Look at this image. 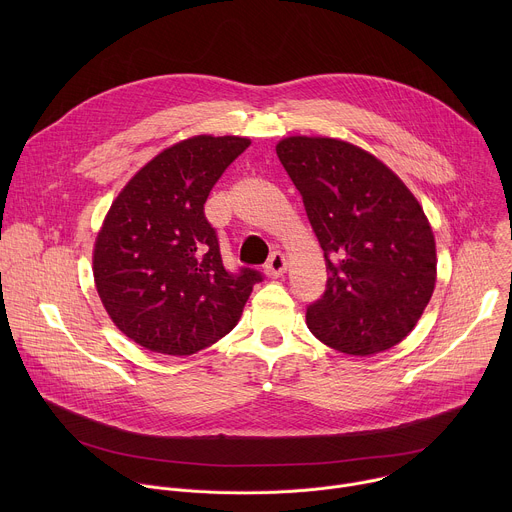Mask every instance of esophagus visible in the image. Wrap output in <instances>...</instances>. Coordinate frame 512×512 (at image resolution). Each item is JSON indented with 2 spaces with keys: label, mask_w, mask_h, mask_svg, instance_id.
Wrapping results in <instances>:
<instances>
[{
  "label": "esophagus",
  "mask_w": 512,
  "mask_h": 512,
  "mask_svg": "<svg viewBox=\"0 0 512 512\" xmlns=\"http://www.w3.org/2000/svg\"><path fill=\"white\" fill-rule=\"evenodd\" d=\"M285 271H287V259H285L283 253L275 251V253L269 257L267 265H265V273H267L269 277H281Z\"/></svg>",
  "instance_id": "1"
}]
</instances>
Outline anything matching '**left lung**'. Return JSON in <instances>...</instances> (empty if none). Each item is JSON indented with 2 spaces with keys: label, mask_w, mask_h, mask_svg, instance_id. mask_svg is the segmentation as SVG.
<instances>
[{
  "label": "left lung",
  "mask_w": 512,
  "mask_h": 512,
  "mask_svg": "<svg viewBox=\"0 0 512 512\" xmlns=\"http://www.w3.org/2000/svg\"><path fill=\"white\" fill-rule=\"evenodd\" d=\"M275 152L304 198L326 259V291L306 312L310 332L352 356L399 344L429 304L437 277L435 239L419 200L354 143L289 135Z\"/></svg>",
  "instance_id": "1"
}]
</instances>
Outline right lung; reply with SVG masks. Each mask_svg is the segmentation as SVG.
Masks as SVG:
<instances>
[{"instance_id":"add662e5","label":"right lung","mask_w":512,"mask_h":512,"mask_svg":"<svg viewBox=\"0 0 512 512\" xmlns=\"http://www.w3.org/2000/svg\"><path fill=\"white\" fill-rule=\"evenodd\" d=\"M249 145L239 135L182 139L113 200L95 239L93 277L109 318L135 344L186 356L237 326L261 273L225 267L204 202Z\"/></svg>"}]
</instances>
